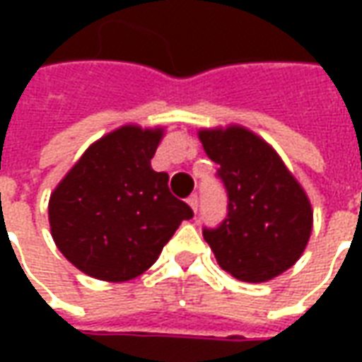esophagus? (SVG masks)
Wrapping results in <instances>:
<instances>
[{"instance_id":"obj_1","label":"esophagus","mask_w":362,"mask_h":362,"mask_svg":"<svg viewBox=\"0 0 362 362\" xmlns=\"http://www.w3.org/2000/svg\"><path fill=\"white\" fill-rule=\"evenodd\" d=\"M188 205L192 207V211L197 213V196H189L188 197Z\"/></svg>"}]
</instances>
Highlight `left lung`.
<instances>
[{
  "label": "left lung",
  "mask_w": 362,
  "mask_h": 362,
  "mask_svg": "<svg viewBox=\"0 0 362 362\" xmlns=\"http://www.w3.org/2000/svg\"><path fill=\"white\" fill-rule=\"evenodd\" d=\"M207 157L219 165L227 219L204 228L205 243L235 279L264 283L295 266L312 233V205L277 151L244 126L199 129Z\"/></svg>",
  "instance_id": "1"
}]
</instances>
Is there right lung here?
<instances>
[{"label":"right lung","mask_w":362,"mask_h":362,"mask_svg":"<svg viewBox=\"0 0 362 362\" xmlns=\"http://www.w3.org/2000/svg\"><path fill=\"white\" fill-rule=\"evenodd\" d=\"M163 135L165 127H118L89 145L54 188L52 238L79 272L110 283L134 279L194 217L170 194L168 174L151 168Z\"/></svg>","instance_id":"add662e5"}]
</instances>
